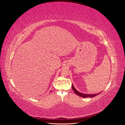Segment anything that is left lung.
Here are the masks:
<instances>
[{"label": "left lung", "mask_w": 125, "mask_h": 125, "mask_svg": "<svg viewBox=\"0 0 125 125\" xmlns=\"http://www.w3.org/2000/svg\"><path fill=\"white\" fill-rule=\"evenodd\" d=\"M72 89H73V91L75 93L76 95H78L80 97H83V98H87V97H95L97 95H98L100 94V93H99V94H83V93H80L75 89V88L73 87V84H72Z\"/></svg>", "instance_id": "left-lung-1"}]
</instances>
